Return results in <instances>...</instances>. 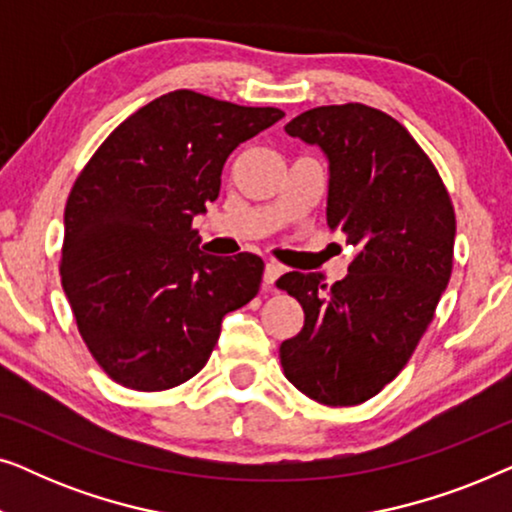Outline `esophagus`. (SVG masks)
<instances>
[{
	"mask_svg": "<svg viewBox=\"0 0 512 512\" xmlns=\"http://www.w3.org/2000/svg\"><path fill=\"white\" fill-rule=\"evenodd\" d=\"M282 265L277 263H265V272H263V286L265 291H272L275 289V282L279 279V275H282Z\"/></svg>",
	"mask_w": 512,
	"mask_h": 512,
	"instance_id": "esophagus-1",
	"label": "esophagus"
}]
</instances>
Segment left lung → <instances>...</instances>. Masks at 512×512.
Returning <instances> with one entry per match:
<instances>
[{
	"label": "left lung",
	"instance_id": "obj_1",
	"mask_svg": "<svg viewBox=\"0 0 512 512\" xmlns=\"http://www.w3.org/2000/svg\"><path fill=\"white\" fill-rule=\"evenodd\" d=\"M284 130L326 153V221L359 254L333 286L314 272L277 279L305 312L279 359L312 401L359 405L401 373L431 324L452 275L454 207L422 146L380 109L317 107Z\"/></svg>",
	"mask_w": 512,
	"mask_h": 512
}]
</instances>
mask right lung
Segmentation results:
<instances>
[{"label": "right lung", "mask_w": 512, "mask_h": 512, "mask_svg": "<svg viewBox=\"0 0 512 512\" xmlns=\"http://www.w3.org/2000/svg\"><path fill=\"white\" fill-rule=\"evenodd\" d=\"M282 116L174 90L125 118L74 181L62 289L114 382L165 391L191 380L221 319L258 293L261 258L205 254L193 219L219 198L230 153Z\"/></svg>", "instance_id": "obj_1"}]
</instances>
